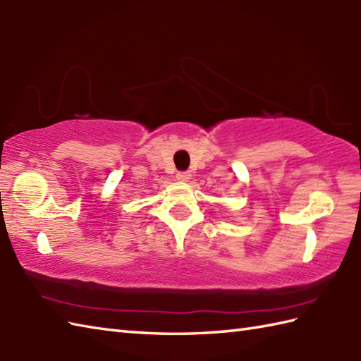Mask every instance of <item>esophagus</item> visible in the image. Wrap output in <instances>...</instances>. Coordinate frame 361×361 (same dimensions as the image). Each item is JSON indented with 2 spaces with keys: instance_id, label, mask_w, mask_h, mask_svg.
<instances>
[{
  "instance_id": "1",
  "label": "esophagus",
  "mask_w": 361,
  "mask_h": 361,
  "mask_svg": "<svg viewBox=\"0 0 361 361\" xmlns=\"http://www.w3.org/2000/svg\"><path fill=\"white\" fill-rule=\"evenodd\" d=\"M190 172H188V171H185V172H178L176 173V180L178 181H189L190 180Z\"/></svg>"
}]
</instances>
